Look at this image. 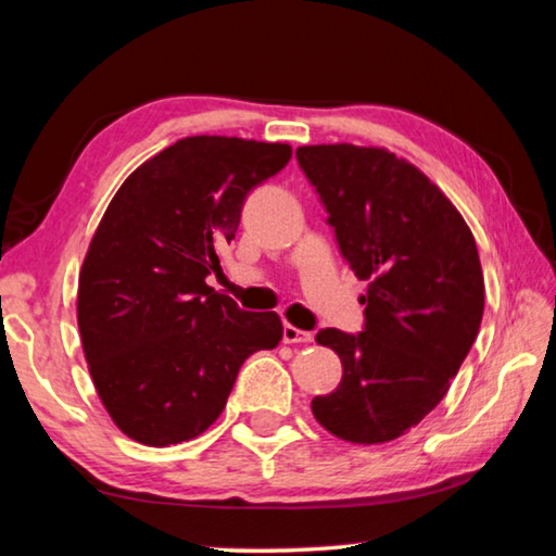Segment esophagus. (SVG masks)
Segmentation results:
<instances>
[{
    "instance_id": "34e87169",
    "label": "esophagus",
    "mask_w": 556,
    "mask_h": 556,
    "mask_svg": "<svg viewBox=\"0 0 556 556\" xmlns=\"http://www.w3.org/2000/svg\"><path fill=\"white\" fill-rule=\"evenodd\" d=\"M312 333L308 331H301V328L285 324V331H281V341L285 343H312Z\"/></svg>"
}]
</instances>
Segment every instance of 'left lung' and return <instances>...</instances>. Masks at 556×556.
I'll list each match as a JSON object with an SVG mask.
<instances>
[{"mask_svg": "<svg viewBox=\"0 0 556 556\" xmlns=\"http://www.w3.org/2000/svg\"><path fill=\"white\" fill-rule=\"evenodd\" d=\"M296 159L341 255L368 281L363 331L316 333L343 378L314 397V417L343 441L384 444L444 400L476 341L485 287L473 232L439 186L388 149L316 144Z\"/></svg>", "mask_w": 556, "mask_h": 556, "instance_id": "8db88e82", "label": "left lung"}]
</instances>
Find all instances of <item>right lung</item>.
<instances>
[{"instance_id": "add662e5", "label": "right lung", "mask_w": 556, "mask_h": 556, "mask_svg": "<svg viewBox=\"0 0 556 556\" xmlns=\"http://www.w3.org/2000/svg\"><path fill=\"white\" fill-rule=\"evenodd\" d=\"M289 144L186 137L127 176L78 281L90 378L112 421L147 446L181 444L220 417L252 353L281 341L275 312H242L205 285L252 188Z\"/></svg>"}]
</instances>
